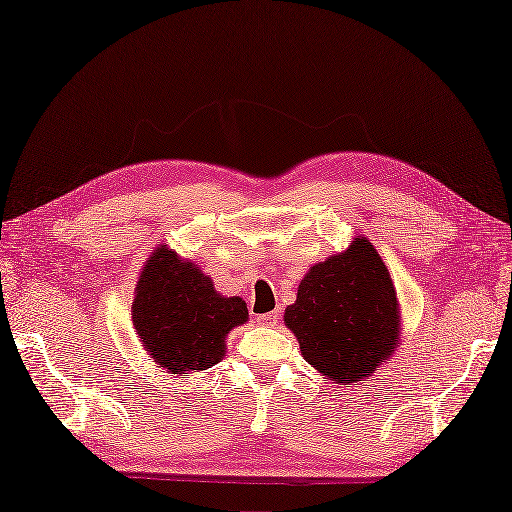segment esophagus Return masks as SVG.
Returning <instances> with one entry per match:
<instances>
[{
    "label": "esophagus",
    "mask_w": 512,
    "mask_h": 512,
    "mask_svg": "<svg viewBox=\"0 0 512 512\" xmlns=\"http://www.w3.org/2000/svg\"><path fill=\"white\" fill-rule=\"evenodd\" d=\"M257 322H259L261 326H277V322H279V313H277V311H272V313H259V316H257Z\"/></svg>",
    "instance_id": "esophagus-1"
}]
</instances>
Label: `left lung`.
I'll return each mask as SVG.
<instances>
[{
	"label": "left lung",
	"instance_id": "left-lung-1",
	"mask_svg": "<svg viewBox=\"0 0 512 512\" xmlns=\"http://www.w3.org/2000/svg\"><path fill=\"white\" fill-rule=\"evenodd\" d=\"M283 320L311 368L342 385L372 376L400 339L396 287L372 242L359 235L305 274Z\"/></svg>",
	"mask_w": 512,
	"mask_h": 512
}]
</instances>
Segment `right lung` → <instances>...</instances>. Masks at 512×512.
<instances>
[{"label": "right lung", "mask_w": 512, "mask_h": 512, "mask_svg": "<svg viewBox=\"0 0 512 512\" xmlns=\"http://www.w3.org/2000/svg\"><path fill=\"white\" fill-rule=\"evenodd\" d=\"M131 320L157 368L186 376L225 357V337L248 320V309L240 296H220L199 266L164 244L140 272Z\"/></svg>", "instance_id": "obj_1"}]
</instances>
